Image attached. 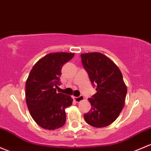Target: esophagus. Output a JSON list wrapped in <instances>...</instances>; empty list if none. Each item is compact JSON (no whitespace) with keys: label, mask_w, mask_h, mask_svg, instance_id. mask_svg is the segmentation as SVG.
I'll use <instances>...</instances> for the list:
<instances>
[{"label":"esophagus","mask_w":151,"mask_h":151,"mask_svg":"<svg viewBox=\"0 0 151 151\" xmlns=\"http://www.w3.org/2000/svg\"><path fill=\"white\" fill-rule=\"evenodd\" d=\"M73 100L76 102H80L84 100V97L82 95H80L79 97H73Z\"/></svg>","instance_id":"34e87169"}]
</instances>
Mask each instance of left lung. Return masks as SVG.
<instances>
[{"label": "left lung", "instance_id": "obj_1", "mask_svg": "<svg viewBox=\"0 0 151 151\" xmlns=\"http://www.w3.org/2000/svg\"><path fill=\"white\" fill-rule=\"evenodd\" d=\"M81 57L91 82L97 85V92L88 99L91 110L84 114V118L94 127L108 126L117 119L125 105L127 86L122 72L102 53H85Z\"/></svg>", "mask_w": 151, "mask_h": 151}]
</instances>
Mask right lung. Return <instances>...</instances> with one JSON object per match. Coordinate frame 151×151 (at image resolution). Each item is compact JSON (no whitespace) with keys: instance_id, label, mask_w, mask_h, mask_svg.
Segmentation results:
<instances>
[{"instance_id":"1","label":"right lung","mask_w":151,"mask_h":151,"mask_svg":"<svg viewBox=\"0 0 151 151\" xmlns=\"http://www.w3.org/2000/svg\"><path fill=\"white\" fill-rule=\"evenodd\" d=\"M74 53L55 52L34 64L26 83V100L31 117L39 126L55 130L66 122L65 109L72 104L71 96L57 93L62 68Z\"/></svg>"}]
</instances>
